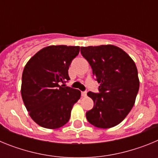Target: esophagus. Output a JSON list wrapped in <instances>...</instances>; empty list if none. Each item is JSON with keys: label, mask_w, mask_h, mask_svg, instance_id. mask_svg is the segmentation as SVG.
<instances>
[{"label": "esophagus", "mask_w": 158, "mask_h": 158, "mask_svg": "<svg viewBox=\"0 0 158 158\" xmlns=\"http://www.w3.org/2000/svg\"><path fill=\"white\" fill-rule=\"evenodd\" d=\"M81 96H84V97H85V96H87V92H86V91L81 92Z\"/></svg>", "instance_id": "esophagus-1"}]
</instances>
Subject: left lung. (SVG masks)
Instances as JSON below:
<instances>
[{
    "label": "left lung",
    "instance_id": "8db88e82",
    "mask_svg": "<svg viewBox=\"0 0 158 158\" xmlns=\"http://www.w3.org/2000/svg\"><path fill=\"white\" fill-rule=\"evenodd\" d=\"M81 53L100 83L99 93H87L94 106L86 112V118L98 128L116 126L135 104L139 89L136 65L125 51L113 45L81 47Z\"/></svg>",
    "mask_w": 158,
    "mask_h": 158
}]
</instances>
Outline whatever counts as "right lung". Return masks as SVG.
<instances>
[{
    "label": "right lung",
    "mask_w": 158,
    "mask_h": 158,
    "mask_svg": "<svg viewBox=\"0 0 158 158\" xmlns=\"http://www.w3.org/2000/svg\"><path fill=\"white\" fill-rule=\"evenodd\" d=\"M80 47L59 45L44 47L25 65L21 96L31 118L48 129L68 123L73 106L81 97L78 89L65 86L68 69Z\"/></svg>",
    "instance_id": "right-lung-1"
}]
</instances>
